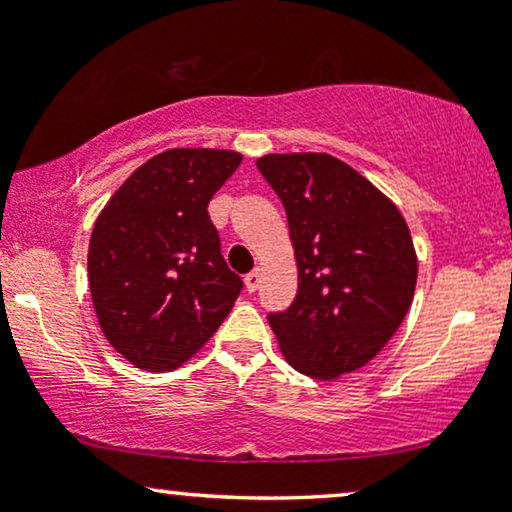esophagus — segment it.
I'll return each instance as SVG.
<instances>
[{"label":"esophagus","mask_w":512,"mask_h":512,"mask_svg":"<svg viewBox=\"0 0 512 512\" xmlns=\"http://www.w3.org/2000/svg\"><path fill=\"white\" fill-rule=\"evenodd\" d=\"M257 286H260V269H252L250 274H245V289L255 293Z\"/></svg>","instance_id":"1"}]
</instances>
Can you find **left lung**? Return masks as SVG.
Returning <instances> with one entry per match:
<instances>
[{
	"mask_svg": "<svg viewBox=\"0 0 512 512\" xmlns=\"http://www.w3.org/2000/svg\"><path fill=\"white\" fill-rule=\"evenodd\" d=\"M257 168L281 199L298 293L269 327L298 373L332 380L366 366L402 325L416 289L407 221L330 154H267Z\"/></svg>",
	"mask_w": 512,
	"mask_h": 512,
	"instance_id": "left-lung-1",
	"label": "left lung"
}]
</instances>
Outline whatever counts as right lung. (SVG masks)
<instances>
[{"mask_svg":"<svg viewBox=\"0 0 512 512\" xmlns=\"http://www.w3.org/2000/svg\"><path fill=\"white\" fill-rule=\"evenodd\" d=\"M240 161L236 151H163L98 216L88 286L105 339L132 366L161 373L185 363L243 291L207 211Z\"/></svg>","mask_w":512,"mask_h":512,"instance_id":"add662e5","label":"right lung"}]
</instances>
